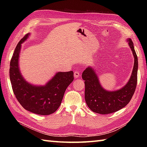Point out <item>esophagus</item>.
Returning <instances> with one entry per match:
<instances>
[{"instance_id": "obj_1", "label": "esophagus", "mask_w": 147, "mask_h": 147, "mask_svg": "<svg viewBox=\"0 0 147 147\" xmlns=\"http://www.w3.org/2000/svg\"><path fill=\"white\" fill-rule=\"evenodd\" d=\"M74 76L76 78H78L80 76V73L78 71H74Z\"/></svg>"}]
</instances>
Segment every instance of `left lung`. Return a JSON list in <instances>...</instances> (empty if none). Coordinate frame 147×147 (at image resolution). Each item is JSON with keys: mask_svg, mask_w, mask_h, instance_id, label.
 I'll use <instances>...</instances> for the list:
<instances>
[{"mask_svg": "<svg viewBox=\"0 0 147 147\" xmlns=\"http://www.w3.org/2000/svg\"><path fill=\"white\" fill-rule=\"evenodd\" d=\"M127 42L135 58L131 76L125 86L116 91H107L101 86L94 69L88 67L83 72L85 80V98L88 107L95 113L107 114L113 113L125 107L131 99L135 92L138 73V57L130 38Z\"/></svg>", "mask_w": 147, "mask_h": 147, "instance_id": "1", "label": "left lung"}]
</instances>
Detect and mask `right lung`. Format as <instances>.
<instances>
[{"label":"right lung","instance_id":"1","mask_svg":"<svg viewBox=\"0 0 147 147\" xmlns=\"http://www.w3.org/2000/svg\"><path fill=\"white\" fill-rule=\"evenodd\" d=\"M26 34L16 47L10 62L9 76L12 90L24 109L38 115L54 113L60 106L65 90L74 80L73 72H58L43 86L28 83L21 75L19 68V57L21 43L26 41Z\"/></svg>","mask_w":147,"mask_h":147}]
</instances>
